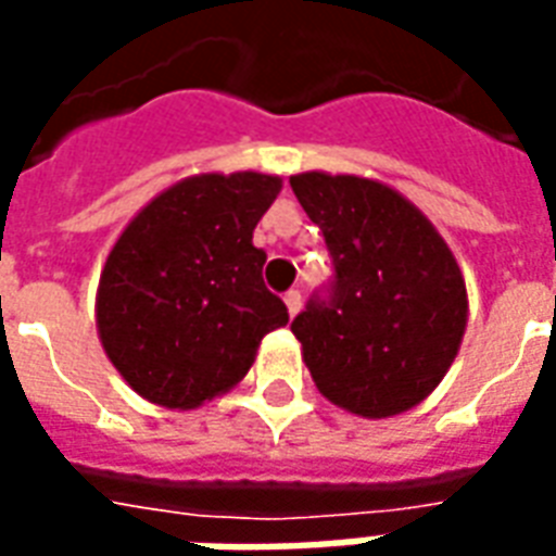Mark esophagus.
I'll return each instance as SVG.
<instances>
[{
	"instance_id": "obj_1",
	"label": "esophagus",
	"mask_w": 556,
	"mask_h": 556,
	"mask_svg": "<svg viewBox=\"0 0 556 556\" xmlns=\"http://www.w3.org/2000/svg\"><path fill=\"white\" fill-rule=\"evenodd\" d=\"M282 301H286V306H289L291 318L301 313V291H294V289L286 291V298H282Z\"/></svg>"
}]
</instances>
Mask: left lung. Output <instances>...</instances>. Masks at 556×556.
<instances>
[{
	"mask_svg": "<svg viewBox=\"0 0 556 556\" xmlns=\"http://www.w3.org/2000/svg\"><path fill=\"white\" fill-rule=\"evenodd\" d=\"M289 184L337 267L330 301H309L291 321L318 393L366 419L417 408L465 337L467 289L453 250L387 184L318 169Z\"/></svg>",
	"mask_w": 556,
	"mask_h": 556,
	"instance_id": "left-lung-1",
	"label": "left lung"
}]
</instances>
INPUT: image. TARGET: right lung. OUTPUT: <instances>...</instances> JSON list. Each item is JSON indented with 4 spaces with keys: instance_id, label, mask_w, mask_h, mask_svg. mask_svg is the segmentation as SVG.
Segmentation results:
<instances>
[{
    "instance_id": "right-lung-1",
    "label": "right lung",
    "mask_w": 556,
    "mask_h": 556,
    "mask_svg": "<svg viewBox=\"0 0 556 556\" xmlns=\"http://www.w3.org/2000/svg\"><path fill=\"white\" fill-rule=\"evenodd\" d=\"M282 190L267 172H202L166 187L118 235L98 282V337L151 405L193 410L250 372L289 309L262 282L253 231Z\"/></svg>"
}]
</instances>
